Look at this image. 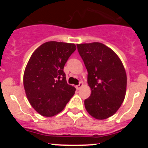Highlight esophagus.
<instances>
[{
	"instance_id": "1",
	"label": "esophagus",
	"mask_w": 148,
	"mask_h": 148,
	"mask_svg": "<svg viewBox=\"0 0 148 148\" xmlns=\"http://www.w3.org/2000/svg\"><path fill=\"white\" fill-rule=\"evenodd\" d=\"M83 86H84L83 82H81L80 83H79V84H78V86H76V89H77V90H79L81 88H82V87H83Z\"/></svg>"
}]
</instances>
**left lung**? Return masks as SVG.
<instances>
[{
  "label": "left lung",
  "mask_w": 148,
  "mask_h": 148,
  "mask_svg": "<svg viewBox=\"0 0 148 148\" xmlns=\"http://www.w3.org/2000/svg\"><path fill=\"white\" fill-rule=\"evenodd\" d=\"M87 70L91 90L84 100L86 110L95 119L109 118L117 112L126 94L127 75L122 62L110 47L99 42L77 44Z\"/></svg>",
  "instance_id": "left-lung-1"
}]
</instances>
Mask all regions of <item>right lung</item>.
Wrapping results in <instances>:
<instances>
[{
	"label": "right lung",
	"mask_w": 148,
	"mask_h": 148,
	"mask_svg": "<svg viewBox=\"0 0 148 148\" xmlns=\"http://www.w3.org/2000/svg\"><path fill=\"white\" fill-rule=\"evenodd\" d=\"M75 49V44L48 41L30 57L23 73V87L29 104L41 116L59 113L75 94V87L66 83L64 67Z\"/></svg>",
	"instance_id": "right-lung-1"
}]
</instances>
